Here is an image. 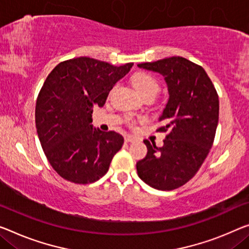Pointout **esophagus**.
Listing matches in <instances>:
<instances>
[{"label": "esophagus", "mask_w": 249, "mask_h": 249, "mask_svg": "<svg viewBox=\"0 0 249 249\" xmlns=\"http://www.w3.org/2000/svg\"><path fill=\"white\" fill-rule=\"evenodd\" d=\"M136 140V137L132 135H125L124 136V141L125 142H132V141Z\"/></svg>", "instance_id": "esophagus-1"}]
</instances>
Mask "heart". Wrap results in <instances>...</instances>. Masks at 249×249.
<instances>
[{"label": "heart", "mask_w": 249, "mask_h": 249, "mask_svg": "<svg viewBox=\"0 0 249 249\" xmlns=\"http://www.w3.org/2000/svg\"><path fill=\"white\" fill-rule=\"evenodd\" d=\"M132 86L141 97L146 94L157 95L159 91L158 81L154 76L144 72H140L132 76Z\"/></svg>", "instance_id": "heart-1"}]
</instances>
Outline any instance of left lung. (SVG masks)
<instances>
[{
  "mask_svg": "<svg viewBox=\"0 0 249 249\" xmlns=\"http://www.w3.org/2000/svg\"><path fill=\"white\" fill-rule=\"evenodd\" d=\"M138 67L161 74L168 101L158 118L167 132L162 147L148 140L147 156L137 162L139 178L158 190H173L194 177L207 157L215 138L219 100L212 80L200 66L181 56Z\"/></svg>",
  "mask_w": 249,
  "mask_h": 249,
  "instance_id": "left-lung-1",
  "label": "left lung"
}]
</instances>
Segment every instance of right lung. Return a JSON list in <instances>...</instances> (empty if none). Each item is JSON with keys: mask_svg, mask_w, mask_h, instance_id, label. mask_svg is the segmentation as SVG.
<instances>
[{"mask_svg": "<svg viewBox=\"0 0 249 249\" xmlns=\"http://www.w3.org/2000/svg\"><path fill=\"white\" fill-rule=\"evenodd\" d=\"M132 66L80 56L59 63L44 81L36 107V132L50 164L66 180H99L121 149L124 137L91 122L94 107H103Z\"/></svg>", "mask_w": 249, "mask_h": 249, "instance_id": "obj_1", "label": "right lung"}]
</instances>
